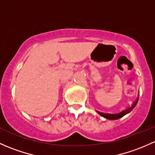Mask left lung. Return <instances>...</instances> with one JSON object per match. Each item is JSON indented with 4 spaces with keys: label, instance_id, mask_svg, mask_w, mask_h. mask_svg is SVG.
Segmentation results:
<instances>
[{
    "label": "left lung",
    "instance_id": "left-lung-1",
    "mask_svg": "<svg viewBox=\"0 0 155 155\" xmlns=\"http://www.w3.org/2000/svg\"><path fill=\"white\" fill-rule=\"evenodd\" d=\"M137 102H138V98L136 99V101L134 102L133 105H131V107H128L127 109H125V110H123V111L120 112V113H118V114H106V113H102V112H99V111H97V112H98V114L99 115H101L102 117H105V118L108 119V120H117V119L121 118V117L125 116V114H128L129 112H131V110L134 108V107L136 106Z\"/></svg>",
    "mask_w": 155,
    "mask_h": 155
}]
</instances>
